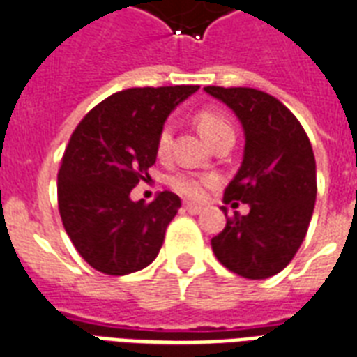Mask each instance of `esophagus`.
<instances>
[{
  "label": "esophagus",
  "mask_w": 357,
  "mask_h": 357,
  "mask_svg": "<svg viewBox=\"0 0 357 357\" xmlns=\"http://www.w3.org/2000/svg\"><path fill=\"white\" fill-rule=\"evenodd\" d=\"M185 211H189L190 215H198L202 211V206H197V204H185Z\"/></svg>",
  "instance_id": "1"
}]
</instances>
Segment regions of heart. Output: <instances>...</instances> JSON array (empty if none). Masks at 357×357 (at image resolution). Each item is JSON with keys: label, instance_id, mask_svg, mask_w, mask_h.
Instances as JSON below:
<instances>
[{"label": "heart", "instance_id": "heart-1", "mask_svg": "<svg viewBox=\"0 0 357 357\" xmlns=\"http://www.w3.org/2000/svg\"><path fill=\"white\" fill-rule=\"evenodd\" d=\"M197 125L200 132L206 136L209 144L217 142L219 138L225 135H234L232 121L219 110H202L197 116ZM172 123H165L157 138V153L160 157L170 151V144H172ZM217 178L211 174H192V172H181L176 174L170 179L174 190H178L179 195H183L189 200H200L208 187L215 185Z\"/></svg>", "mask_w": 357, "mask_h": 357}]
</instances>
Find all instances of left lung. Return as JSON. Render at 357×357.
Returning a JSON list of instances; mask_svg holds the SVG:
<instances>
[{"mask_svg": "<svg viewBox=\"0 0 357 357\" xmlns=\"http://www.w3.org/2000/svg\"><path fill=\"white\" fill-rule=\"evenodd\" d=\"M243 127V160L225 190V204H249L227 217L211 239L217 260L245 279H268L298 252L317 202V162L296 116L275 97L252 88L208 86ZM236 204V202H234ZM227 215V208L222 206Z\"/></svg>", "mask_w": 357, "mask_h": 357, "instance_id": "8db88e82", "label": "left lung"}]
</instances>
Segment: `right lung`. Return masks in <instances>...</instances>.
Wrapping results in <instances>:
<instances>
[{
	"instance_id": "1",
	"label": "right lung",
	"mask_w": 357,
	"mask_h": 357,
	"mask_svg": "<svg viewBox=\"0 0 357 357\" xmlns=\"http://www.w3.org/2000/svg\"><path fill=\"white\" fill-rule=\"evenodd\" d=\"M195 91L198 86L123 89L70 136L58 174L59 215L76 251L100 273H135L159 255L181 200L162 190L153 202H135L130 190L149 179L162 125Z\"/></svg>"
}]
</instances>
